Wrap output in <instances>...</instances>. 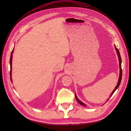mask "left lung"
<instances>
[{"instance_id":"obj_1","label":"left lung","mask_w":131,"mask_h":131,"mask_svg":"<svg viewBox=\"0 0 131 131\" xmlns=\"http://www.w3.org/2000/svg\"><path fill=\"white\" fill-rule=\"evenodd\" d=\"M115 48L116 50V52H117V56L118 57V60H119V66H120V76H119V78H118V83L116 85V86L115 87V89L113 90V91L112 92V93L111 94L110 96H112V95H113V94L114 93L115 91H116V90L118 88V86H120V83H121V79H122V69H121V56H120V52H119V51H118V49H117V47H116V46L115 45ZM75 98H76V100L78 101V102L79 103H80L81 105H83V106H86V105L84 103H82V102H81L80 100H79V99L78 98L76 94H75ZM109 100V99H108ZM108 100L107 101H108Z\"/></svg>"}]
</instances>
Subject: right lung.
Segmentation results:
<instances>
[{
  "instance_id": "1",
  "label": "right lung",
  "mask_w": 131,
  "mask_h": 131,
  "mask_svg": "<svg viewBox=\"0 0 131 131\" xmlns=\"http://www.w3.org/2000/svg\"><path fill=\"white\" fill-rule=\"evenodd\" d=\"M14 49L13 50V51H12V52H11V56H10V80H11V82H13V81H12V79H11V69H12V58H13V51H14Z\"/></svg>"
}]
</instances>
